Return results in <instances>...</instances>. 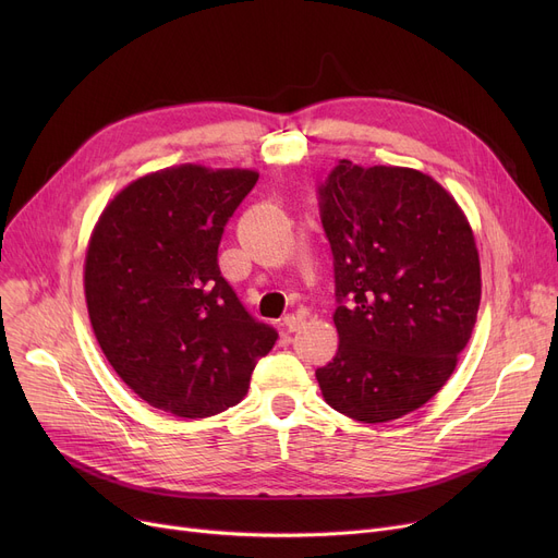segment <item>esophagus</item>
Masks as SVG:
<instances>
[{"mask_svg":"<svg viewBox=\"0 0 558 558\" xmlns=\"http://www.w3.org/2000/svg\"><path fill=\"white\" fill-rule=\"evenodd\" d=\"M280 326L284 332H299L305 326V318L301 314H287Z\"/></svg>","mask_w":558,"mask_h":558,"instance_id":"1","label":"esophagus"}]
</instances>
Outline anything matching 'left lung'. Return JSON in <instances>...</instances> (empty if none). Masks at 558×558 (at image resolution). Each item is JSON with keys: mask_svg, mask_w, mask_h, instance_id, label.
I'll use <instances>...</instances> for the list:
<instances>
[{"mask_svg": "<svg viewBox=\"0 0 558 558\" xmlns=\"http://www.w3.org/2000/svg\"><path fill=\"white\" fill-rule=\"evenodd\" d=\"M335 257L339 348L316 371L324 400L389 423L432 400L457 368L482 301L480 253L454 196L412 167L341 160L320 185Z\"/></svg>", "mask_w": 558, "mask_h": 558, "instance_id": "1", "label": "left lung"}]
</instances>
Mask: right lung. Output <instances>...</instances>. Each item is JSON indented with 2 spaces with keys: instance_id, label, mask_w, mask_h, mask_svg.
<instances>
[{
  "instance_id": "right-lung-1",
  "label": "right lung",
  "mask_w": 558,
  "mask_h": 558,
  "mask_svg": "<svg viewBox=\"0 0 558 558\" xmlns=\"http://www.w3.org/2000/svg\"><path fill=\"white\" fill-rule=\"evenodd\" d=\"M257 175L192 162L144 173L108 201L87 242L85 303L106 360L144 402L179 418L242 402L278 339L217 264L223 226Z\"/></svg>"
}]
</instances>
